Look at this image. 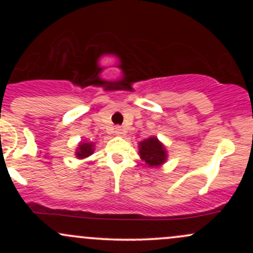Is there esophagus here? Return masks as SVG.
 Listing matches in <instances>:
<instances>
[{
	"mask_svg": "<svg viewBox=\"0 0 253 253\" xmlns=\"http://www.w3.org/2000/svg\"><path fill=\"white\" fill-rule=\"evenodd\" d=\"M117 134H121V129H117Z\"/></svg>",
	"mask_w": 253,
	"mask_h": 253,
	"instance_id": "34e87169",
	"label": "esophagus"
}]
</instances>
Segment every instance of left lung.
I'll return each instance as SVG.
<instances>
[{
	"instance_id": "obj_1",
	"label": "left lung",
	"mask_w": 253,
	"mask_h": 253,
	"mask_svg": "<svg viewBox=\"0 0 253 253\" xmlns=\"http://www.w3.org/2000/svg\"><path fill=\"white\" fill-rule=\"evenodd\" d=\"M139 155L149 167L158 168L167 162V150L164 145L156 138L150 136L139 143Z\"/></svg>"
}]
</instances>
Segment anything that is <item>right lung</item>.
<instances>
[{"label": "right lung", "instance_id": "1", "mask_svg": "<svg viewBox=\"0 0 253 253\" xmlns=\"http://www.w3.org/2000/svg\"><path fill=\"white\" fill-rule=\"evenodd\" d=\"M94 153V144L92 143H80L76 150V157L78 159H84Z\"/></svg>", "mask_w": 253, "mask_h": 253}]
</instances>
